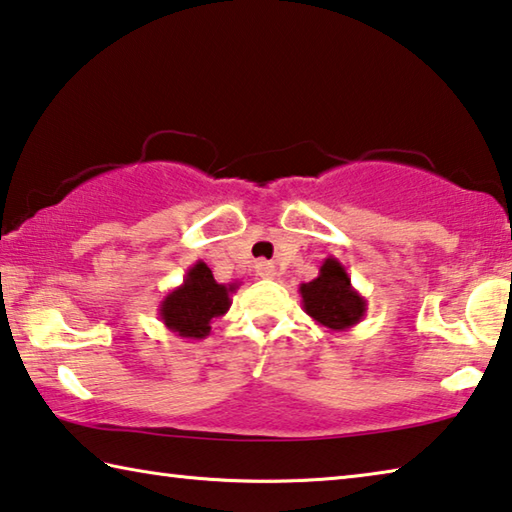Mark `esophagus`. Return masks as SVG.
Instances as JSON below:
<instances>
[{
    "label": "esophagus",
    "instance_id": "1",
    "mask_svg": "<svg viewBox=\"0 0 512 512\" xmlns=\"http://www.w3.org/2000/svg\"><path fill=\"white\" fill-rule=\"evenodd\" d=\"M256 274L261 276V279H274V276H276V267H274L272 263L261 261V263H256Z\"/></svg>",
    "mask_w": 512,
    "mask_h": 512
}]
</instances>
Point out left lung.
<instances>
[{
	"label": "left lung",
	"instance_id": "left-lung-1",
	"mask_svg": "<svg viewBox=\"0 0 512 512\" xmlns=\"http://www.w3.org/2000/svg\"><path fill=\"white\" fill-rule=\"evenodd\" d=\"M306 315L329 331H349L365 317L367 301L351 286V279L338 258H324L320 274L299 286Z\"/></svg>",
	"mask_w": 512,
	"mask_h": 512
}]
</instances>
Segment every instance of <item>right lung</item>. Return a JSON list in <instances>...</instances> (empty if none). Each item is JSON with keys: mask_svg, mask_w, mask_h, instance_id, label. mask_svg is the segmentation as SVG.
Wrapping results in <instances>:
<instances>
[{"mask_svg": "<svg viewBox=\"0 0 512 512\" xmlns=\"http://www.w3.org/2000/svg\"><path fill=\"white\" fill-rule=\"evenodd\" d=\"M240 283H217L204 261L188 267L183 283L165 295L158 306V317L165 329L186 340H204L211 333V322L231 306V295Z\"/></svg>", "mask_w": 512, "mask_h": 512, "instance_id": "obj_1", "label": "right lung"}]
</instances>
